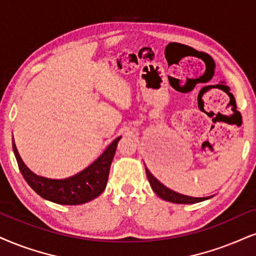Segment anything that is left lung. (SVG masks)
<instances>
[{
    "label": "left lung",
    "mask_w": 256,
    "mask_h": 256,
    "mask_svg": "<svg viewBox=\"0 0 256 256\" xmlns=\"http://www.w3.org/2000/svg\"><path fill=\"white\" fill-rule=\"evenodd\" d=\"M147 178L148 182H150V188H153V191L159 196L160 198L165 200L167 202H171V203H176V204H194L200 203V202L206 200L209 198L212 197H190V196L180 194L178 192H174L170 190L168 188H166L165 185H162L159 180H156V178H154L153 174H150V172L146 168Z\"/></svg>",
    "instance_id": "left-lung-1"
}]
</instances>
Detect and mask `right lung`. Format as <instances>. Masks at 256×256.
Listing matches in <instances>:
<instances>
[{
    "label": "right lung",
    "mask_w": 256,
    "mask_h": 256,
    "mask_svg": "<svg viewBox=\"0 0 256 256\" xmlns=\"http://www.w3.org/2000/svg\"><path fill=\"white\" fill-rule=\"evenodd\" d=\"M120 138L121 136L116 138L86 168L65 179H50L36 176L22 162L14 142L12 150L21 174L38 194L56 204L78 205L94 200L104 191Z\"/></svg>",
    "instance_id": "obj_1"
}]
</instances>
